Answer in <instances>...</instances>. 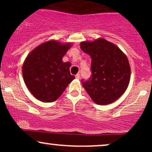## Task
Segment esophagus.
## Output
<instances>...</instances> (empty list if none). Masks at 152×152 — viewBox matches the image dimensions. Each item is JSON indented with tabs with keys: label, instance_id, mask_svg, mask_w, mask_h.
Returning <instances> with one entry per match:
<instances>
[{
	"label": "esophagus",
	"instance_id": "obj_1",
	"mask_svg": "<svg viewBox=\"0 0 152 152\" xmlns=\"http://www.w3.org/2000/svg\"><path fill=\"white\" fill-rule=\"evenodd\" d=\"M75 77H76V78H77V79H79L80 78V74H77L75 76Z\"/></svg>",
	"mask_w": 152,
	"mask_h": 152
}]
</instances>
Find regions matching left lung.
<instances>
[{"label": "left lung", "instance_id": "8db88e82", "mask_svg": "<svg viewBox=\"0 0 152 152\" xmlns=\"http://www.w3.org/2000/svg\"><path fill=\"white\" fill-rule=\"evenodd\" d=\"M80 47L91 57V75L86 81L81 80L83 88L97 104L115 102L129 83L131 69L127 57L117 46L103 38L81 42Z\"/></svg>", "mask_w": 152, "mask_h": 152}]
</instances>
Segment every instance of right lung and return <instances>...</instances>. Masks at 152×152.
<instances>
[{"label": "right lung", "mask_w": 152, "mask_h": 152, "mask_svg": "<svg viewBox=\"0 0 152 152\" xmlns=\"http://www.w3.org/2000/svg\"><path fill=\"white\" fill-rule=\"evenodd\" d=\"M70 46L71 43L47 41L26 57L22 70L24 81L31 93L39 101H56L75 78L69 70L70 62L62 61Z\"/></svg>", "instance_id": "obj_1"}]
</instances>
